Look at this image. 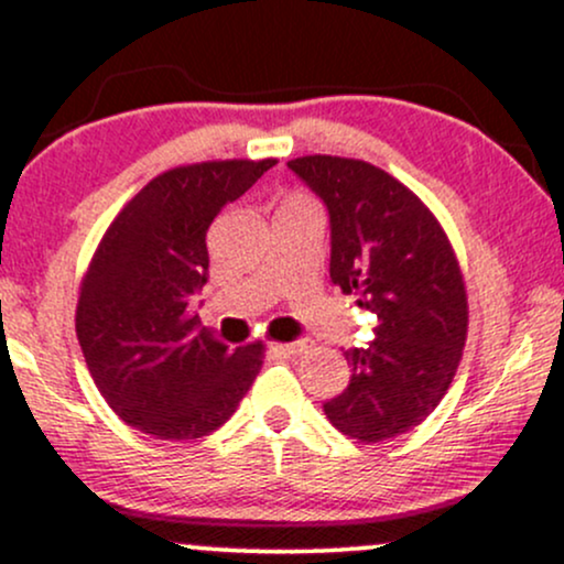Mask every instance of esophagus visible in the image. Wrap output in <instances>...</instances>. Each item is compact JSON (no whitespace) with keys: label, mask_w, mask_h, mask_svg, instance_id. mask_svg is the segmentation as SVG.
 <instances>
[{"label":"esophagus","mask_w":564,"mask_h":564,"mask_svg":"<svg viewBox=\"0 0 564 564\" xmlns=\"http://www.w3.org/2000/svg\"><path fill=\"white\" fill-rule=\"evenodd\" d=\"M270 350L275 352V356H296V352L302 350L300 343H275L270 345Z\"/></svg>","instance_id":"34e87169"}]
</instances>
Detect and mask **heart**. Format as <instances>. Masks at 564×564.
<instances>
[{
	"label": "heart",
	"instance_id": "b5f03b06",
	"mask_svg": "<svg viewBox=\"0 0 564 564\" xmlns=\"http://www.w3.org/2000/svg\"><path fill=\"white\" fill-rule=\"evenodd\" d=\"M286 203H311V200H307V197H302V195H292Z\"/></svg>",
	"mask_w": 564,
	"mask_h": 564
}]
</instances>
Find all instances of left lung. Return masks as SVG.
Segmentation results:
<instances>
[{
	"instance_id": "left-lung-1",
	"label": "left lung",
	"mask_w": 564,
	"mask_h": 564,
	"mask_svg": "<svg viewBox=\"0 0 564 564\" xmlns=\"http://www.w3.org/2000/svg\"><path fill=\"white\" fill-rule=\"evenodd\" d=\"M329 208L332 281L377 315V337L345 352L350 386L329 423L364 444L412 431L436 410L463 358L468 296L447 232L410 187L334 154L289 160Z\"/></svg>"
}]
</instances>
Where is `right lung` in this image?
Instances as JSON below:
<instances>
[{"label": "right lung", "instance_id": "1", "mask_svg": "<svg viewBox=\"0 0 564 564\" xmlns=\"http://www.w3.org/2000/svg\"><path fill=\"white\" fill-rule=\"evenodd\" d=\"M278 160H208L154 176L126 203L79 283L77 339L93 382L128 425L187 442L219 429L262 369L264 345L230 350L197 329L206 232Z\"/></svg>", "mask_w": 564, "mask_h": 564}]
</instances>
